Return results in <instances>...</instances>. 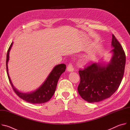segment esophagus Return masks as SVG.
I'll return each instance as SVG.
<instances>
[{
	"label": "esophagus",
	"mask_w": 130,
	"mask_h": 130,
	"mask_svg": "<svg viewBox=\"0 0 130 130\" xmlns=\"http://www.w3.org/2000/svg\"><path fill=\"white\" fill-rule=\"evenodd\" d=\"M67 70L69 72L71 71H73L74 70V68H73V66L72 65V64L71 63H70L68 66H67Z\"/></svg>",
	"instance_id": "esophagus-1"
}]
</instances>
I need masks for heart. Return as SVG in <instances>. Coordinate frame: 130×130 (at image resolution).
Listing matches in <instances>:
<instances>
[{
    "mask_svg": "<svg viewBox=\"0 0 130 130\" xmlns=\"http://www.w3.org/2000/svg\"><path fill=\"white\" fill-rule=\"evenodd\" d=\"M86 60H89V59H86Z\"/></svg>",
    "mask_w": 130,
    "mask_h": 130,
    "instance_id": "obj_1",
    "label": "heart"
}]
</instances>
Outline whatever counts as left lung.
Here are the masks:
<instances>
[{
	"instance_id": "8db88e82",
	"label": "left lung",
	"mask_w": 130,
	"mask_h": 130,
	"mask_svg": "<svg viewBox=\"0 0 130 130\" xmlns=\"http://www.w3.org/2000/svg\"><path fill=\"white\" fill-rule=\"evenodd\" d=\"M112 58L106 64L94 62L79 71L80 82L78 91L80 96L89 102H97L108 98L118 88L123 78L125 54L112 35Z\"/></svg>"
}]
</instances>
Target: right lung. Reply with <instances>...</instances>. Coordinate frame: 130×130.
I'll use <instances>...</instances> for the list:
<instances>
[{
    "mask_svg": "<svg viewBox=\"0 0 130 130\" xmlns=\"http://www.w3.org/2000/svg\"><path fill=\"white\" fill-rule=\"evenodd\" d=\"M12 42L8 50L6 60L7 71L10 84L17 95L23 100L33 104H40L48 101L54 95L56 89L58 80L62 74L65 71L66 65L61 64L55 66L49 74L45 81L34 91L29 92H22L18 90L13 85L8 72V64L9 61V53L12 47Z\"/></svg>",
    "mask_w": 130,
    "mask_h": 130,
    "instance_id": "add662e5",
    "label": "right lung"
}]
</instances>
